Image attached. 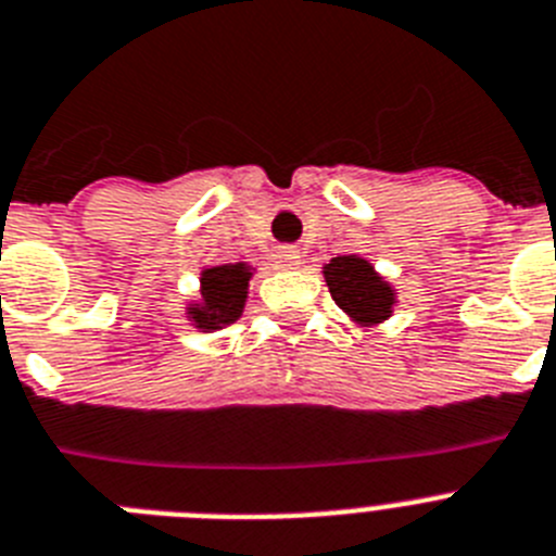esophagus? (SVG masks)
Here are the masks:
<instances>
[{"instance_id": "esophagus-1", "label": "esophagus", "mask_w": 556, "mask_h": 556, "mask_svg": "<svg viewBox=\"0 0 556 556\" xmlns=\"http://www.w3.org/2000/svg\"><path fill=\"white\" fill-rule=\"evenodd\" d=\"M298 258H301V255H298V250H292V247H281V250L275 253V264H278V267H295Z\"/></svg>"}]
</instances>
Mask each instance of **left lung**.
<instances>
[{"mask_svg":"<svg viewBox=\"0 0 556 556\" xmlns=\"http://www.w3.org/2000/svg\"><path fill=\"white\" fill-rule=\"evenodd\" d=\"M324 275L337 306L359 324H379L391 315L393 289L374 273L368 261L337 255L326 264Z\"/></svg>","mask_w":556,"mask_h":556,"instance_id":"8db88e82","label":"left lung"}]
</instances>
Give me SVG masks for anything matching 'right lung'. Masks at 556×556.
Returning <instances> with one entry per match:
<instances>
[{
    "mask_svg": "<svg viewBox=\"0 0 556 556\" xmlns=\"http://www.w3.org/2000/svg\"><path fill=\"white\" fill-rule=\"evenodd\" d=\"M247 273L244 264H225L202 273V306L191 312L193 324L199 329H219V326L239 320L247 298Z\"/></svg>",
    "mask_w": 556,
    "mask_h": 556,
    "instance_id": "add662e5",
    "label": "right lung"
}]
</instances>
